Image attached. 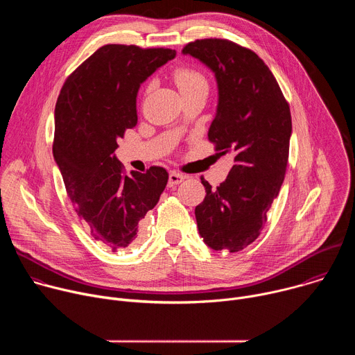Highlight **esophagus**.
Here are the masks:
<instances>
[{"instance_id": "esophagus-1", "label": "esophagus", "mask_w": 355, "mask_h": 355, "mask_svg": "<svg viewBox=\"0 0 355 355\" xmlns=\"http://www.w3.org/2000/svg\"><path fill=\"white\" fill-rule=\"evenodd\" d=\"M184 180H185V175H184V174L173 171V173H170V175H168V185H170V187L177 185V184L182 182Z\"/></svg>"}]
</instances>
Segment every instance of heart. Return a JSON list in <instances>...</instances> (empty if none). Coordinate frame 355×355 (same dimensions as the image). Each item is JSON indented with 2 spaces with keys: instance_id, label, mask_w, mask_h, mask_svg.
I'll use <instances>...</instances> for the list:
<instances>
[{
  "instance_id": "heart-1",
  "label": "heart",
  "mask_w": 355,
  "mask_h": 355,
  "mask_svg": "<svg viewBox=\"0 0 355 355\" xmlns=\"http://www.w3.org/2000/svg\"><path fill=\"white\" fill-rule=\"evenodd\" d=\"M174 81L181 94H188L199 88H208V80L205 74L196 67L182 66L174 71Z\"/></svg>"
}]
</instances>
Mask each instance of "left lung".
<instances>
[{
  "label": "left lung",
  "mask_w": 355,
  "mask_h": 355,
  "mask_svg": "<svg viewBox=\"0 0 355 355\" xmlns=\"http://www.w3.org/2000/svg\"><path fill=\"white\" fill-rule=\"evenodd\" d=\"M182 55L215 74L218 108L208 137L218 157L232 155L234 160L216 189L200 177L207 196L195 208L198 230L212 250L236 252L260 236L284 182L289 105L267 64L250 49L226 39H199Z\"/></svg>",
  "instance_id": "obj_1"
}]
</instances>
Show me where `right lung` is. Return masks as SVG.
<instances>
[{"mask_svg":"<svg viewBox=\"0 0 355 355\" xmlns=\"http://www.w3.org/2000/svg\"><path fill=\"white\" fill-rule=\"evenodd\" d=\"M174 58L171 49L105 44L66 80L58 98L55 162L91 236L112 251L139 240L141 219L168 181L163 167L128 175L115 150L137 123L140 84Z\"/></svg>","mask_w":355,"mask_h":355,"instance_id":"1","label":"right lung"}]
</instances>
